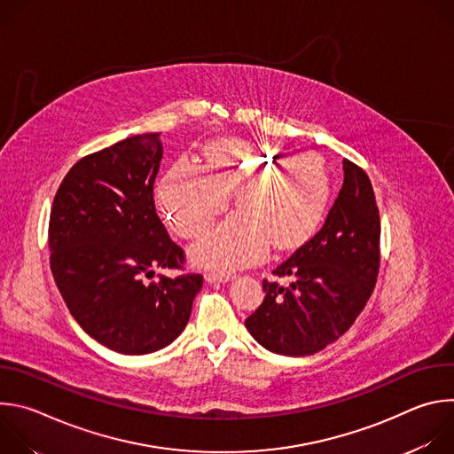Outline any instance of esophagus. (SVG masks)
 Segmentation results:
<instances>
[{
    "label": "esophagus",
    "mask_w": 454,
    "mask_h": 454,
    "mask_svg": "<svg viewBox=\"0 0 454 454\" xmlns=\"http://www.w3.org/2000/svg\"><path fill=\"white\" fill-rule=\"evenodd\" d=\"M205 278H207V282L215 284V282H228V280H231V275H230V273H215V271H208V273L205 275Z\"/></svg>",
    "instance_id": "34e87169"
}]
</instances>
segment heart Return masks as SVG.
Returning a JSON list of instances; mask_svg holds the SVG:
<instances>
[{"label":"heart","mask_w":454,"mask_h":454,"mask_svg":"<svg viewBox=\"0 0 454 454\" xmlns=\"http://www.w3.org/2000/svg\"><path fill=\"white\" fill-rule=\"evenodd\" d=\"M237 192L242 210L192 246L196 262L233 271L261 262L277 249L296 247L319 226L331 181L312 154H286L244 140H223L208 149L207 168L179 160L161 179L158 200L172 230L192 239L205 233Z\"/></svg>","instance_id":"1"}]
</instances>
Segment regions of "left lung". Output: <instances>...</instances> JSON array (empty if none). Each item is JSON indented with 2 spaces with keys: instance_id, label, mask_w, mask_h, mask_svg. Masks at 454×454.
<instances>
[{
  "instance_id": "8db88e82",
  "label": "left lung",
  "mask_w": 454,
  "mask_h": 454,
  "mask_svg": "<svg viewBox=\"0 0 454 454\" xmlns=\"http://www.w3.org/2000/svg\"><path fill=\"white\" fill-rule=\"evenodd\" d=\"M345 181L325 223L264 278L246 329L271 352L310 356L340 340L366 305L380 266V217L366 172L343 161Z\"/></svg>"
}]
</instances>
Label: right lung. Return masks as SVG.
<instances>
[{"mask_svg": "<svg viewBox=\"0 0 454 454\" xmlns=\"http://www.w3.org/2000/svg\"><path fill=\"white\" fill-rule=\"evenodd\" d=\"M163 147L160 133L125 138L81 158L53 198L48 247L55 284L93 340L120 354H149L172 343L203 286L184 271V251L154 205Z\"/></svg>", "mask_w": 454, "mask_h": 454, "instance_id": "add662e5", "label": "right lung"}]
</instances>
